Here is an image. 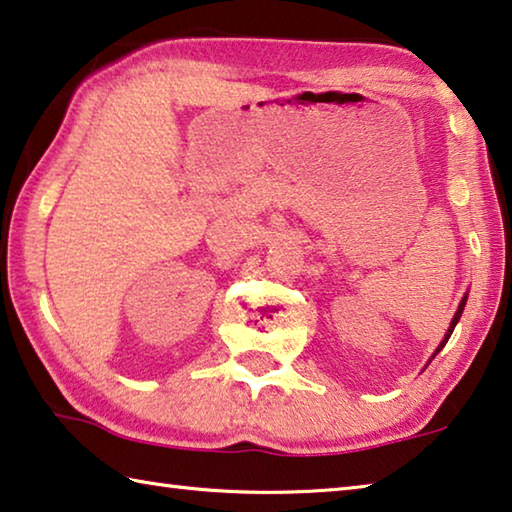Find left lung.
I'll return each mask as SVG.
<instances>
[{
	"label": "left lung",
	"instance_id": "1",
	"mask_svg": "<svg viewBox=\"0 0 512 512\" xmlns=\"http://www.w3.org/2000/svg\"><path fill=\"white\" fill-rule=\"evenodd\" d=\"M465 305H467V294H465V296H462V300H460V305H458V310H456V314H453V319H451V326H449V330H446V335H444V339H442V344H440V346H437V351L433 353V358H435V355H437V353H440V351H442V348H444V344H446V342H449L451 332H453V328H456V323L460 321V316H462V310H465Z\"/></svg>",
	"mask_w": 512,
	"mask_h": 512
}]
</instances>
